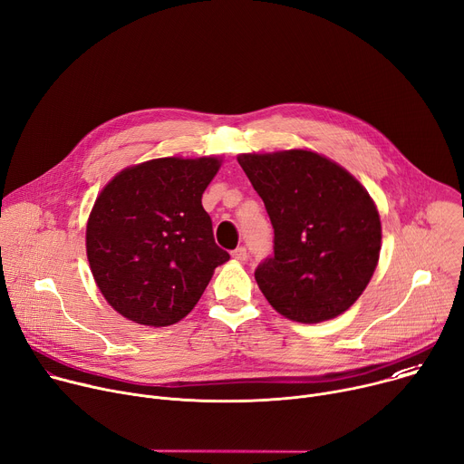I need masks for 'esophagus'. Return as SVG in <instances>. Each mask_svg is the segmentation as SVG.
Returning a JSON list of instances; mask_svg holds the SVG:
<instances>
[{"instance_id": "obj_1", "label": "esophagus", "mask_w": 464, "mask_h": 464, "mask_svg": "<svg viewBox=\"0 0 464 464\" xmlns=\"http://www.w3.org/2000/svg\"><path fill=\"white\" fill-rule=\"evenodd\" d=\"M246 256H248V253H246L245 246H237L236 251H232V258L237 260V262H246Z\"/></svg>"}]
</instances>
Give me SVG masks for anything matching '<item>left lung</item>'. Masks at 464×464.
<instances>
[{
  "label": "left lung",
  "mask_w": 464,
  "mask_h": 464,
  "mask_svg": "<svg viewBox=\"0 0 464 464\" xmlns=\"http://www.w3.org/2000/svg\"><path fill=\"white\" fill-rule=\"evenodd\" d=\"M275 230L255 271L269 304L299 324L327 322L362 295L381 251L379 211L343 167L310 150L239 154Z\"/></svg>",
  "instance_id": "1"
}]
</instances>
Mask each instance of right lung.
<instances>
[{"label": "right lung", "instance_id": "add662e5", "mask_svg": "<svg viewBox=\"0 0 464 464\" xmlns=\"http://www.w3.org/2000/svg\"><path fill=\"white\" fill-rule=\"evenodd\" d=\"M219 158H160L121 170L87 221V258L121 315L167 327L186 317L230 255L213 239L202 193Z\"/></svg>", "mask_w": 464, "mask_h": 464}]
</instances>
